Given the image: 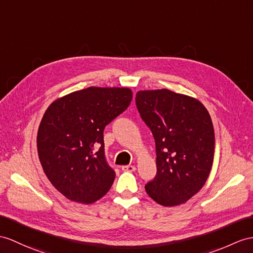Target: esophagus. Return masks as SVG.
Returning a JSON list of instances; mask_svg holds the SVG:
<instances>
[{
    "instance_id": "esophagus-1",
    "label": "esophagus",
    "mask_w": 253,
    "mask_h": 253,
    "mask_svg": "<svg viewBox=\"0 0 253 253\" xmlns=\"http://www.w3.org/2000/svg\"><path fill=\"white\" fill-rule=\"evenodd\" d=\"M121 169L123 171H135V169H136V168L133 165H125V166H122Z\"/></svg>"
}]
</instances>
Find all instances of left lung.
<instances>
[{
	"label": "left lung",
	"instance_id": "left-lung-1",
	"mask_svg": "<svg viewBox=\"0 0 253 253\" xmlns=\"http://www.w3.org/2000/svg\"><path fill=\"white\" fill-rule=\"evenodd\" d=\"M140 118L156 141L157 175L145 186L158 204L186 203L204 186L214 155V131L203 104L162 89L139 91L135 97Z\"/></svg>",
	"mask_w": 253,
	"mask_h": 253
}]
</instances>
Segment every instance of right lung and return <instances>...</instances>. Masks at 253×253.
Returning a JSON list of instances; mask_svg holds the SVG:
<instances>
[{
	"label": "right lung",
	"mask_w": 253,
	"mask_h": 253,
	"mask_svg": "<svg viewBox=\"0 0 253 253\" xmlns=\"http://www.w3.org/2000/svg\"><path fill=\"white\" fill-rule=\"evenodd\" d=\"M131 101L127 88L90 87L48 107L38 132L39 158L49 181L65 198L91 204L108 192L116 173L105 157L104 128Z\"/></svg>",
	"instance_id": "obj_1"
}]
</instances>
